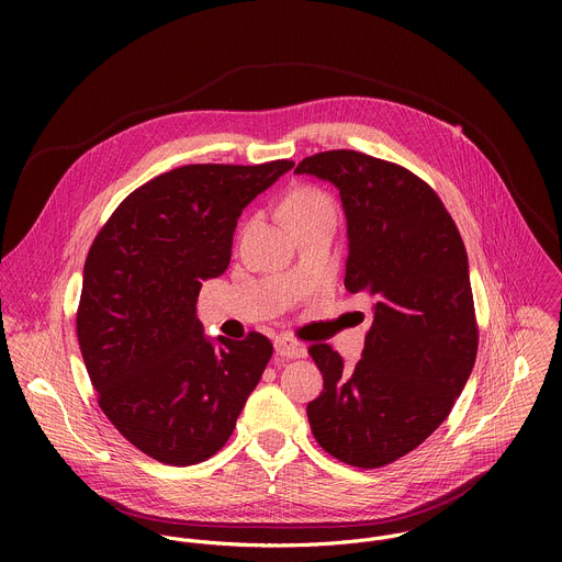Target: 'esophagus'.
<instances>
[{
	"instance_id": "34e87169",
	"label": "esophagus",
	"mask_w": 562,
	"mask_h": 562,
	"mask_svg": "<svg viewBox=\"0 0 562 562\" xmlns=\"http://www.w3.org/2000/svg\"><path fill=\"white\" fill-rule=\"evenodd\" d=\"M273 347H276V353H278V356L289 358V360H293V358H304V356H306V347H304L300 340H293V338H289V336L276 338Z\"/></svg>"
}]
</instances>
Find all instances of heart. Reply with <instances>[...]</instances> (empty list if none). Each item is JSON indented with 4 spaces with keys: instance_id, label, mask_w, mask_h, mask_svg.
Returning a JSON list of instances; mask_svg holds the SVG:
<instances>
[{
    "instance_id": "b5f03b06",
    "label": "heart",
    "mask_w": 562,
    "mask_h": 562,
    "mask_svg": "<svg viewBox=\"0 0 562 562\" xmlns=\"http://www.w3.org/2000/svg\"><path fill=\"white\" fill-rule=\"evenodd\" d=\"M284 215H286L289 224L295 226L300 222H308L315 217L336 215V204L327 191H323L319 187H313V184H302V187H295L286 195Z\"/></svg>"
}]
</instances>
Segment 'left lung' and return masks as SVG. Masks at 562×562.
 I'll use <instances>...</instances> for the list:
<instances>
[{"mask_svg":"<svg viewBox=\"0 0 562 562\" xmlns=\"http://www.w3.org/2000/svg\"><path fill=\"white\" fill-rule=\"evenodd\" d=\"M295 173L338 187L349 233L345 286L373 300L353 369L327 342L308 347L325 380L306 407L308 425L340 462L378 469L445 423L473 369L467 251L438 193L405 167L338 148L304 157Z\"/></svg>","mask_w":562,"mask_h":562,"instance_id":"8db88e82","label":"left lung"}]
</instances>
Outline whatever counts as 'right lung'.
I'll list each match as a JSON object with an SVG mask.
<instances>
[{
    "mask_svg": "<svg viewBox=\"0 0 562 562\" xmlns=\"http://www.w3.org/2000/svg\"><path fill=\"white\" fill-rule=\"evenodd\" d=\"M291 167L173 169L126 195L93 239L77 342L104 416L157 462L187 467L217 453L273 356L258 331L211 345L195 302L231 262L239 213Z\"/></svg>",
    "mask_w": 562,
    "mask_h": 562,
    "instance_id": "right-lung-1",
    "label": "right lung"
}]
</instances>
